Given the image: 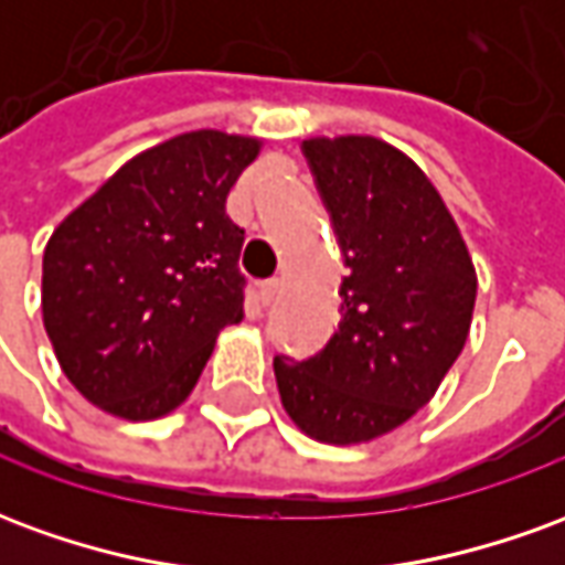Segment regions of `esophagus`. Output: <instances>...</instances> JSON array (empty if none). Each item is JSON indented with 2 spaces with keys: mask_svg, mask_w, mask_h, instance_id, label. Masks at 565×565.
Returning a JSON list of instances; mask_svg holds the SVG:
<instances>
[{
  "mask_svg": "<svg viewBox=\"0 0 565 565\" xmlns=\"http://www.w3.org/2000/svg\"><path fill=\"white\" fill-rule=\"evenodd\" d=\"M278 296H281V281H278V278H269V281L259 284V302H263V306H271Z\"/></svg>",
  "mask_w": 565,
  "mask_h": 565,
  "instance_id": "obj_1",
  "label": "esophagus"
}]
</instances>
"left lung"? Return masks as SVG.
Here are the masks:
<instances>
[{"label": "left lung", "mask_w": 565, "mask_h": 565, "mask_svg": "<svg viewBox=\"0 0 565 565\" xmlns=\"http://www.w3.org/2000/svg\"><path fill=\"white\" fill-rule=\"evenodd\" d=\"M348 275L342 320L308 360L275 356L287 415L311 438L384 436L429 403L460 356L472 259L445 202L403 150L369 136L302 141Z\"/></svg>", "instance_id": "obj_1"}]
</instances>
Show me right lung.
<instances>
[{"label": "right lung", "mask_w": 565, "mask_h": 565, "mask_svg": "<svg viewBox=\"0 0 565 565\" xmlns=\"http://www.w3.org/2000/svg\"><path fill=\"white\" fill-rule=\"evenodd\" d=\"M257 139L186 132L120 166L44 247L42 315L66 379L127 420L172 412L242 320L245 230L226 196Z\"/></svg>", "instance_id": "1"}]
</instances>
